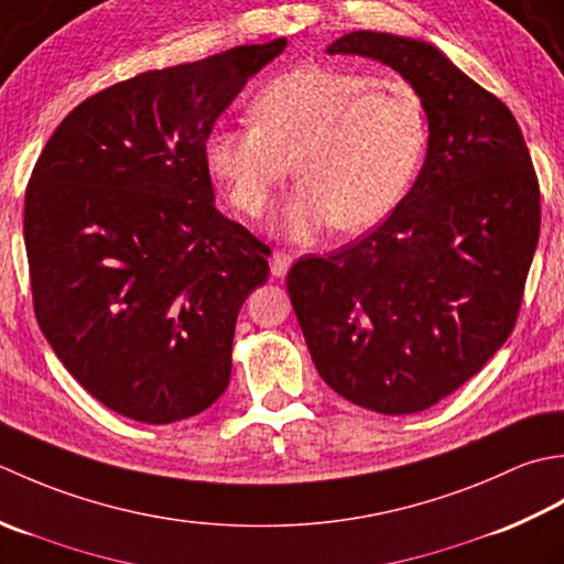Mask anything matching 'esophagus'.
<instances>
[{"label": "esophagus", "instance_id": "34e87169", "mask_svg": "<svg viewBox=\"0 0 564 564\" xmlns=\"http://www.w3.org/2000/svg\"><path fill=\"white\" fill-rule=\"evenodd\" d=\"M292 268V256L290 252H282V250H274L270 256V272L274 278H284L286 272Z\"/></svg>", "mask_w": 564, "mask_h": 564}]
</instances>
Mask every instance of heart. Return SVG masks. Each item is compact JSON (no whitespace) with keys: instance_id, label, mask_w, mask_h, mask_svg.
I'll return each mask as SVG.
<instances>
[{"instance_id":"b5f03b06","label":"heart","mask_w":564,"mask_h":564,"mask_svg":"<svg viewBox=\"0 0 564 564\" xmlns=\"http://www.w3.org/2000/svg\"><path fill=\"white\" fill-rule=\"evenodd\" d=\"M252 123L214 126L204 163L238 212L260 216L290 175L302 180L274 231L304 240L333 224L362 231L404 197L429 145V113L401 79L330 65L274 77L250 107Z\"/></svg>"}]
</instances>
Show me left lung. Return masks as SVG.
<instances>
[{
    "mask_svg": "<svg viewBox=\"0 0 564 564\" xmlns=\"http://www.w3.org/2000/svg\"><path fill=\"white\" fill-rule=\"evenodd\" d=\"M328 55L370 57L419 91L429 151L387 221L286 290L318 375L377 413L438 404L497 352L519 316L540 192L513 113L433 43L352 31Z\"/></svg>",
    "mask_w": 564,
    "mask_h": 564,
    "instance_id": "8db88e82",
    "label": "left lung"
}]
</instances>
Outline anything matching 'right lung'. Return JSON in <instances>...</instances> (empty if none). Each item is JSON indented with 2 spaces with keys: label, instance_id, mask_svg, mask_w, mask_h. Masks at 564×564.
Returning <instances> with one entry per match:
<instances>
[{
  "label": "right lung",
  "instance_id": "right-lung-1",
  "mask_svg": "<svg viewBox=\"0 0 564 564\" xmlns=\"http://www.w3.org/2000/svg\"><path fill=\"white\" fill-rule=\"evenodd\" d=\"M286 39L151 70L75 107L26 189L24 240L45 340L87 392L141 423L226 392L240 306L270 248L216 209L206 133Z\"/></svg>",
  "mask_w": 564,
  "mask_h": 564
}]
</instances>
